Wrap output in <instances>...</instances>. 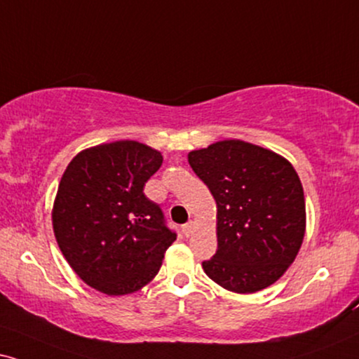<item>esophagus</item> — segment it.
<instances>
[{"mask_svg":"<svg viewBox=\"0 0 359 359\" xmlns=\"http://www.w3.org/2000/svg\"><path fill=\"white\" fill-rule=\"evenodd\" d=\"M194 229H195V224H194V222H192V220H190V222H187V224H185V225L182 226L184 233H185V235H187V237H189V235H192V232H194Z\"/></svg>","mask_w":359,"mask_h":359,"instance_id":"34e87169","label":"esophagus"}]
</instances>
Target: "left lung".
Here are the masks:
<instances>
[{
  "label": "left lung",
  "mask_w": 359,
  "mask_h": 359,
  "mask_svg": "<svg viewBox=\"0 0 359 359\" xmlns=\"http://www.w3.org/2000/svg\"><path fill=\"white\" fill-rule=\"evenodd\" d=\"M187 157L217 203V253L202 263L203 271L233 293L273 285L305 237V194L297 170L280 154L238 139Z\"/></svg>",
  "instance_id": "left-lung-1"
}]
</instances>
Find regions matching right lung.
Returning a JSON list of instances; mask_svg holds the SVG:
<instances>
[{
	"mask_svg": "<svg viewBox=\"0 0 359 359\" xmlns=\"http://www.w3.org/2000/svg\"><path fill=\"white\" fill-rule=\"evenodd\" d=\"M162 161L146 144L116 140L81 151L61 177L54 237L76 275L97 292L121 297L146 287L177 238L144 195Z\"/></svg>",
	"mask_w": 359,
	"mask_h": 359,
	"instance_id": "1",
	"label": "right lung"
}]
</instances>
